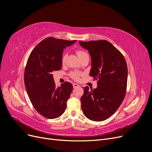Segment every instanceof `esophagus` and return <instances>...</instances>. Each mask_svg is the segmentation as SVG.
<instances>
[{
    "instance_id": "obj_1",
    "label": "esophagus",
    "mask_w": 152,
    "mask_h": 152,
    "mask_svg": "<svg viewBox=\"0 0 152 152\" xmlns=\"http://www.w3.org/2000/svg\"><path fill=\"white\" fill-rule=\"evenodd\" d=\"M73 88H77V87H80V86L79 85V84H76V83H73Z\"/></svg>"
}]
</instances>
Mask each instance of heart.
Wrapping results in <instances>:
<instances>
[{"label": "heart", "mask_w": 152, "mask_h": 152, "mask_svg": "<svg viewBox=\"0 0 152 152\" xmlns=\"http://www.w3.org/2000/svg\"><path fill=\"white\" fill-rule=\"evenodd\" d=\"M77 56H79L80 59H81L82 58H84L86 56H88L87 53L85 51V50H78L77 51ZM66 56L67 55L66 54H63V56L61 59L62 63H65V62L66 61ZM80 75H81V73L79 71H73L70 73V76L73 79L76 80L79 79V77L80 76Z\"/></svg>", "instance_id": "obj_1"}]
</instances>
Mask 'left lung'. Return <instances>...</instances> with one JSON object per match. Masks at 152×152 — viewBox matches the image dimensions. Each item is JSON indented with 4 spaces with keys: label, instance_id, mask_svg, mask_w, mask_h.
Masks as SVG:
<instances>
[{
    "label": "left lung",
    "instance_id": "1",
    "mask_svg": "<svg viewBox=\"0 0 152 152\" xmlns=\"http://www.w3.org/2000/svg\"><path fill=\"white\" fill-rule=\"evenodd\" d=\"M91 58L90 76L98 80L96 89L84 87L80 98L82 112L93 121H103L117 111L125 97L127 67L122 54L105 40L79 41Z\"/></svg>",
    "mask_w": 152,
    "mask_h": 152
}]
</instances>
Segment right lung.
<instances>
[{
    "instance_id": "1",
    "label": "right lung",
    "mask_w": 152,
    "mask_h": 152,
    "mask_svg": "<svg viewBox=\"0 0 152 152\" xmlns=\"http://www.w3.org/2000/svg\"><path fill=\"white\" fill-rule=\"evenodd\" d=\"M76 41L48 37L37 45L27 61L24 74L27 93L35 109L45 118H58L65 111L73 86L65 82L56 87L53 72L61 68L64 49Z\"/></svg>"
}]
</instances>
